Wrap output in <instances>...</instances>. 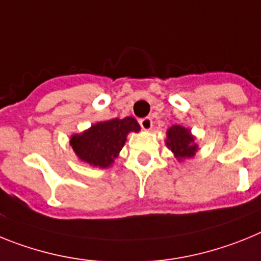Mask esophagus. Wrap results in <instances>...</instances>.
Masks as SVG:
<instances>
[{
	"label": "esophagus",
	"instance_id": "1",
	"mask_svg": "<svg viewBox=\"0 0 261 261\" xmlns=\"http://www.w3.org/2000/svg\"><path fill=\"white\" fill-rule=\"evenodd\" d=\"M139 124L143 130H151L152 128V119L149 117L142 118V119H139Z\"/></svg>",
	"mask_w": 261,
	"mask_h": 261
}]
</instances>
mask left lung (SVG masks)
Listing matches in <instances>:
<instances>
[{
  "label": "left lung",
  "mask_w": 261,
  "mask_h": 261,
  "mask_svg": "<svg viewBox=\"0 0 261 261\" xmlns=\"http://www.w3.org/2000/svg\"><path fill=\"white\" fill-rule=\"evenodd\" d=\"M167 146L178 160L192 158L196 153L197 144H194V138L190 135V130L188 128L174 124L167 133Z\"/></svg>",
  "instance_id": "obj_1"
}]
</instances>
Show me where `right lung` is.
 Returning a JSON list of instances; mask_svg holds the SVG:
<instances>
[{"label": "right lung", "mask_w": 261, "mask_h": 261, "mask_svg": "<svg viewBox=\"0 0 261 261\" xmlns=\"http://www.w3.org/2000/svg\"><path fill=\"white\" fill-rule=\"evenodd\" d=\"M139 130V123L134 118H115L93 124L80 135H73L71 146L83 162L99 168H108L124 146L126 135L130 131L138 133Z\"/></svg>", "instance_id": "1"}]
</instances>
